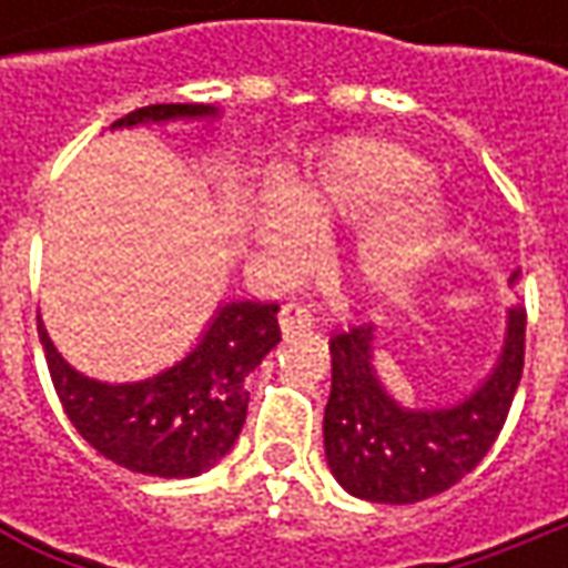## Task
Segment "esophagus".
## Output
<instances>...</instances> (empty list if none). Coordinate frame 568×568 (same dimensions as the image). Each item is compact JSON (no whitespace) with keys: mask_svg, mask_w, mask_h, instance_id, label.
<instances>
[{"mask_svg":"<svg viewBox=\"0 0 568 568\" xmlns=\"http://www.w3.org/2000/svg\"><path fill=\"white\" fill-rule=\"evenodd\" d=\"M277 322H281V328H284V332H294V328H313V325H316V318H313V313H310L303 303H284V306H281V313H277Z\"/></svg>","mask_w":568,"mask_h":568,"instance_id":"esophagus-1","label":"esophagus"}]
</instances>
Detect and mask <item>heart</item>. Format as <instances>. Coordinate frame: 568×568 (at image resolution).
Wrapping results in <instances>:
<instances>
[{
    "label": "heart",
    "mask_w": 568,
    "mask_h": 568,
    "mask_svg": "<svg viewBox=\"0 0 568 568\" xmlns=\"http://www.w3.org/2000/svg\"><path fill=\"white\" fill-rule=\"evenodd\" d=\"M426 166L385 142H344L316 173L272 202L258 217V243L277 268H303L335 221H361L424 186ZM446 224L443 205L426 199L376 227L361 246V277L373 291H398L433 255Z\"/></svg>",
    "instance_id": "obj_1"
}]
</instances>
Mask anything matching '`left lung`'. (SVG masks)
Segmentation results:
<instances>
[{"instance_id": "1", "label": "left lung", "mask_w": 568, "mask_h": 568, "mask_svg": "<svg viewBox=\"0 0 568 568\" xmlns=\"http://www.w3.org/2000/svg\"><path fill=\"white\" fill-rule=\"evenodd\" d=\"M509 284H518V272ZM525 325V310H509L493 373L446 407H404L385 392L373 366V325L338 332L328 341L332 395L322 433L341 487L357 499L404 506L448 490L477 468L506 424L521 382Z\"/></svg>"}]
</instances>
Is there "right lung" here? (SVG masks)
Listing matches in <instances>:
<instances>
[{"instance_id":"1","label":"right lung","mask_w":568,"mask_h":568,"mask_svg":"<svg viewBox=\"0 0 568 568\" xmlns=\"http://www.w3.org/2000/svg\"><path fill=\"white\" fill-rule=\"evenodd\" d=\"M205 103H151L125 113L113 129L142 122L202 120ZM37 332L65 417L113 465L151 477H195L227 455L246 424V376L281 341L277 303L233 300L217 310L202 341L170 369L142 382L88 379Z\"/></svg>"}]
</instances>
